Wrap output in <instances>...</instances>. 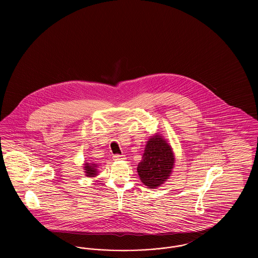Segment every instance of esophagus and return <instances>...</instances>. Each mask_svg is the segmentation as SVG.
<instances>
[{
    "mask_svg": "<svg viewBox=\"0 0 258 258\" xmlns=\"http://www.w3.org/2000/svg\"><path fill=\"white\" fill-rule=\"evenodd\" d=\"M113 159L114 160H123V156H121V155H115L114 157H113Z\"/></svg>",
    "mask_w": 258,
    "mask_h": 258,
    "instance_id": "obj_1",
    "label": "esophagus"
}]
</instances>
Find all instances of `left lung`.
<instances>
[{"label":"left lung","mask_w":258,"mask_h":258,"mask_svg":"<svg viewBox=\"0 0 258 258\" xmlns=\"http://www.w3.org/2000/svg\"><path fill=\"white\" fill-rule=\"evenodd\" d=\"M175 162L172 148L160 135L152 136L144 150L137 172L141 182L150 188L163 184L171 174Z\"/></svg>","instance_id":"obj_1"}]
</instances>
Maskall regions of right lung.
<instances>
[{"label": "right lung", "instance_id": "obj_1", "mask_svg": "<svg viewBox=\"0 0 258 258\" xmlns=\"http://www.w3.org/2000/svg\"><path fill=\"white\" fill-rule=\"evenodd\" d=\"M85 166H84V170H85V175H86L87 177H95V176H97L98 175V164H96V163H88L86 162L85 164H84Z\"/></svg>", "mask_w": 258, "mask_h": 258}]
</instances>
